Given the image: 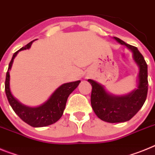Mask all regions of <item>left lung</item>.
Here are the masks:
<instances>
[{
  "label": "left lung",
  "instance_id": "left-lung-1",
  "mask_svg": "<svg viewBox=\"0 0 155 155\" xmlns=\"http://www.w3.org/2000/svg\"><path fill=\"white\" fill-rule=\"evenodd\" d=\"M114 39L132 51L133 58L139 67V74L137 88L121 96L109 94L102 84L91 79L87 80L92 86L91 104L94 113L103 121L112 124L123 123L133 118L143 106L148 89L147 65L143 55L136 46L127 44L117 37Z\"/></svg>",
  "mask_w": 155,
  "mask_h": 155
}]
</instances>
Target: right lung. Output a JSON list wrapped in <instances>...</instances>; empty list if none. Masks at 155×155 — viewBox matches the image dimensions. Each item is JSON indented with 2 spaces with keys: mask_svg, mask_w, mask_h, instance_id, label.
Segmentation results:
<instances>
[{
  "mask_svg": "<svg viewBox=\"0 0 155 155\" xmlns=\"http://www.w3.org/2000/svg\"><path fill=\"white\" fill-rule=\"evenodd\" d=\"M33 41L30 42L24 47L14 53L12 58L8 70L6 74V80H5V93L8 102L15 111V113L25 122L33 127H42L51 125L57 121H58L64 113L65 109L66 102L68 96L72 91L78 86L81 81H77L74 82L65 83L56 90L50 98L37 107H29L23 105L18 100L16 99L12 94L10 89V74L9 71L12 68L14 59L17 56L19 51L27 50L31 47V45Z\"/></svg>",
  "mask_w": 155,
  "mask_h": 155,
  "instance_id": "add662e5",
  "label": "right lung"
}]
</instances>
